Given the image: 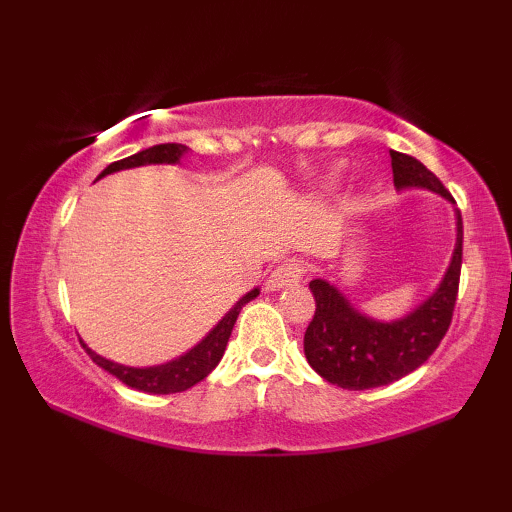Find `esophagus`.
I'll list each match as a JSON object with an SVG mask.
<instances>
[{
    "instance_id": "obj_1",
    "label": "esophagus",
    "mask_w": 512,
    "mask_h": 512,
    "mask_svg": "<svg viewBox=\"0 0 512 512\" xmlns=\"http://www.w3.org/2000/svg\"><path fill=\"white\" fill-rule=\"evenodd\" d=\"M302 271H305V266H302L298 259H289V262L280 264L271 273V277L266 280V289L280 291L287 287H296V284L302 280Z\"/></svg>"
}]
</instances>
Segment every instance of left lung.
<instances>
[{
  "label": "left lung",
  "mask_w": 512,
  "mask_h": 512,
  "mask_svg": "<svg viewBox=\"0 0 512 512\" xmlns=\"http://www.w3.org/2000/svg\"><path fill=\"white\" fill-rule=\"evenodd\" d=\"M393 183L397 189L420 187L454 203L445 185L406 153L391 151ZM463 264V219L456 210V246L438 289L411 314L391 323L361 314L352 302L327 280L309 282L316 314L305 332V357L309 366L329 384L348 391H366L393 384L420 368L438 348L452 323L458 280Z\"/></svg>",
  "instance_id": "1"
}]
</instances>
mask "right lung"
<instances>
[{
  "instance_id": "obj_1",
  "label": "right lung",
  "mask_w": 512,
  "mask_h": 512,
  "mask_svg": "<svg viewBox=\"0 0 512 512\" xmlns=\"http://www.w3.org/2000/svg\"><path fill=\"white\" fill-rule=\"evenodd\" d=\"M185 153H187V146H183V144L151 146V149L135 153V155H131V158H124V160L108 164V167L99 173V178L108 176V173L121 171V169L144 167V164H178ZM257 296H259V289L248 291L246 296L241 298L237 305L232 307L228 314H225L219 323L212 327V332L207 334L201 343L194 345V348L185 352L183 357L162 363V366H149V368L121 366V363L103 359L101 354L92 352L83 341H81V345L85 348V352L90 354L92 361L97 363V366L108 370L110 375H115L119 381H124L126 386L135 388V391L153 393V395L183 393V391H187V388L198 384V381H203L216 366H219V361L225 352V345H228V339L232 334V327H235V323H237L241 307Z\"/></svg>"
}]
</instances>
